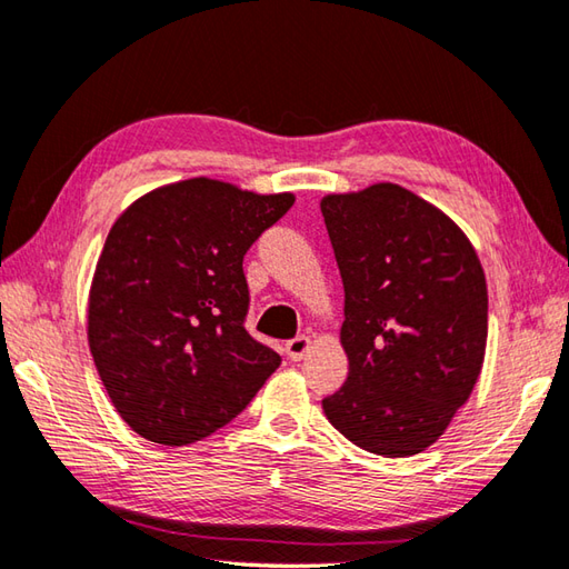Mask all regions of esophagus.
Segmentation results:
<instances>
[{
	"label": "esophagus",
	"instance_id": "obj_1",
	"mask_svg": "<svg viewBox=\"0 0 569 569\" xmlns=\"http://www.w3.org/2000/svg\"><path fill=\"white\" fill-rule=\"evenodd\" d=\"M308 350H310V338L308 336H296L293 340L286 342V355L291 360H303Z\"/></svg>",
	"mask_w": 569,
	"mask_h": 569
}]
</instances>
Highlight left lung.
Here are the masks:
<instances>
[{
    "label": "left lung",
    "instance_id": "8db88e82",
    "mask_svg": "<svg viewBox=\"0 0 569 569\" xmlns=\"http://www.w3.org/2000/svg\"><path fill=\"white\" fill-rule=\"evenodd\" d=\"M345 286L348 380L322 399L332 427L387 459L425 451L481 375L488 288L469 237L395 182L320 199Z\"/></svg>",
    "mask_w": 569,
    "mask_h": 569
}]
</instances>
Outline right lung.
I'll return each instance as SVG.
<instances>
[{
	"label": "right lung",
	"mask_w": 569,
	"mask_h": 569,
	"mask_svg": "<svg viewBox=\"0 0 569 569\" xmlns=\"http://www.w3.org/2000/svg\"><path fill=\"white\" fill-rule=\"evenodd\" d=\"M296 197L192 177L138 197L110 227L88 293V345L142 439L184 447L239 415L281 358L243 318V253Z\"/></svg>",
	"instance_id": "add662e5"
}]
</instances>
